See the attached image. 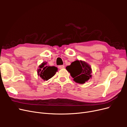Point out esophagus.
<instances>
[{
    "label": "esophagus",
    "mask_w": 127,
    "mask_h": 127,
    "mask_svg": "<svg viewBox=\"0 0 127 127\" xmlns=\"http://www.w3.org/2000/svg\"><path fill=\"white\" fill-rule=\"evenodd\" d=\"M58 68L60 69H64V65H60V66H58Z\"/></svg>",
    "instance_id": "34e87169"
}]
</instances>
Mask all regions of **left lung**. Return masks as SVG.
<instances>
[{
    "label": "left lung",
    "instance_id": "obj_1",
    "mask_svg": "<svg viewBox=\"0 0 127 127\" xmlns=\"http://www.w3.org/2000/svg\"><path fill=\"white\" fill-rule=\"evenodd\" d=\"M66 68L77 83L84 84L92 78L91 67L85 61L76 60Z\"/></svg>",
    "mask_w": 127,
    "mask_h": 127
}]
</instances>
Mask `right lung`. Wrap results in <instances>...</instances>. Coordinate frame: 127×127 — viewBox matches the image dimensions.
I'll return each instance as SVG.
<instances>
[{
  "label": "right lung",
  "instance_id": "right-lung-1",
  "mask_svg": "<svg viewBox=\"0 0 127 127\" xmlns=\"http://www.w3.org/2000/svg\"><path fill=\"white\" fill-rule=\"evenodd\" d=\"M47 62H43L37 69V75L43 80H48L54 76L58 71L57 67L55 66H46Z\"/></svg>",
  "mask_w": 127,
  "mask_h": 127
}]
</instances>
